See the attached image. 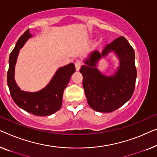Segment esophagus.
Returning a JSON list of instances; mask_svg holds the SVG:
<instances>
[{
    "mask_svg": "<svg viewBox=\"0 0 157 157\" xmlns=\"http://www.w3.org/2000/svg\"><path fill=\"white\" fill-rule=\"evenodd\" d=\"M75 67H76V70L77 71H79L80 70V68H81V62L80 61H76V62H75Z\"/></svg>",
    "mask_w": 157,
    "mask_h": 157,
    "instance_id": "obj_1",
    "label": "esophagus"
}]
</instances>
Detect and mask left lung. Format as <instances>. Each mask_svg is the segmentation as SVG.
<instances>
[{"label": "left lung", "instance_id": "obj_1", "mask_svg": "<svg viewBox=\"0 0 157 157\" xmlns=\"http://www.w3.org/2000/svg\"><path fill=\"white\" fill-rule=\"evenodd\" d=\"M110 53L117 56L118 66L112 75H106L99 71L97 65L101 58ZM135 59V51L124 37L107 44L101 52L96 50L88 54L80 72L90 108L97 112L110 113L131 98L137 78Z\"/></svg>", "mask_w": 157, "mask_h": 157}]
</instances>
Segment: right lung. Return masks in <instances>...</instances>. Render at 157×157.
I'll list each match as a JSON object with an SVG mask.
<instances>
[{
  "label": "right lung",
  "instance_id": "obj_1",
  "mask_svg": "<svg viewBox=\"0 0 157 157\" xmlns=\"http://www.w3.org/2000/svg\"><path fill=\"white\" fill-rule=\"evenodd\" d=\"M33 37L28 29L17 40L9 56L7 82L11 97L18 107L34 115L49 116L60 110L63 91L76 69L73 63L59 68L49 83L38 91L28 92L20 89L15 79V64L20 49Z\"/></svg>",
  "mask_w": 157,
  "mask_h": 157
}]
</instances>
